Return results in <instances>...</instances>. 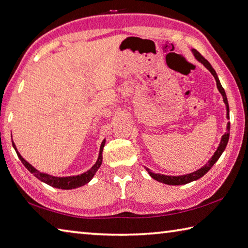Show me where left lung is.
I'll use <instances>...</instances> for the list:
<instances>
[{"label": "left lung", "instance_id": "obj_1", "mask_svg": "<svg viewBox=\"0 0 248 248\" xmlns=\"http://www.w3.org/2000/svg\"><path fill=\"white\" fill-rule=\"evenodd\" d=\"M192 51V54L194 55V57L197 58L198 62H200L201 63L203 64V66L206 68L209 72L213 74V77L215 78V80H216V84H217V88L219 93H220L222 98H223V102H225L226 105V109H227V119L229 120L230 119V115H229V104H228V99H227V95H226V92L223 90V87L221 86L220 81H219L218 76L216 71H215L214 68L212 67V64L209 63L206 59H205L202 55H201L197 49L192 48L191 49ZM229 136H230V122H228L227 124V130L225 135H222L221 140H220V143H219V146L217 148L216 152L214 153V155L211 157V160H209L206 164L204 166H202L200 168V170H195L193 172H190V174H186V175H181V176H167V175H161V174H155V172H153L151 170H149V168L146 167V170L148 171V174L150 175L153 179H155L158 182H162V184H165V185H170V186H179V185H186V184H189L191 181H194V180H198L200 179L201 177H203L206 172L211 170L213 167V165L215 164L218 161V158L220 157V155L222 154V152L225 151V149L228 144L229 141Z\"/></svg>", "mask_w": 248, "mask_h": 248}]
</instances>
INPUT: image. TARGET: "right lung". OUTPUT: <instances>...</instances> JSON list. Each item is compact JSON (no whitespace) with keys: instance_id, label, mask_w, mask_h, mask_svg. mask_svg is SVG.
<instances>
[{"instance_id":"obj_1","label":"right lung","mask_w":248,"mask_h":248,"mask_svg":"<svg viewBox=\"0 0 248 248\" xmlns=\"http://www.w3.org/2000/svg\"><path fill=\"white\" fill-rule=\"evenodd\" d=\"M106 144V139H104V141L101 142V146H100V150H99V155H98L97 161L94 165L92 166L91 170H88L87 171L83 172L81 175H78V176H69V177H56V176H51L48 174H45V172H41L32 166L30 163H28L25 158H23L20 153L18 152L17 148L15 146V143L13 141V147L15 149V151L17 153L18 157H19V160L22 162V164L25 165V167L27 168L28 170H29L31 174H33L37 179L45 182V184H47L48 186H54V188H58V189H62V190H71V189H76L78 188V186H82L84 185H86L90 182L93 177L95 176L96 171L98 170V168L100 167L101 163H102V150H104V147Z\"/></svg>"}]
</instances>
